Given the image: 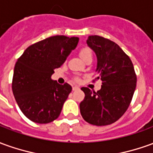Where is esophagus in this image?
I'll return each mask as SVG.
<instances>
[{"mask_svg":"<svg viewBox=\"0 0 153 153\" xmlns=\"http://www.w3.org/2000/svg\"><path fill=\"white\" fill-rule=\"evenodd\" d=\"M79 89H80V88H79L78 87H76V86H75V87H72V90L73 91H77V90H79Z\"/></svg>","mask_w":153,"mask_h":153,"instance_id":"1","label":"esophagus"}]
</instances>
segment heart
Returning a JSON list of instances; mask_svg holds the SVG:
<instances>
[{"label":"heart","instance_id":"heart-1","mask_svg":"<svg viewBox=\"0 0 153 153\" xmlns=\"http://www.w3.org/2000/svg\"><path fill=\"white\" fill-rule=\"evenodd\" d=\"M80 56L83 59L86 60L87 58L91 57L92 58V51L89 46H83L82 48H81V50L79 51ZM76 81H78V79L76 78Z\"/></svg>","mask_w":153,"mask_h":153}]
</instances>
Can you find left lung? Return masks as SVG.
Returning a JSON list of instances; mask_svg holds the SVG:
<instances>
[{
	"mask_svg": "<svg viewBox=\"0 0 153 153\" xmlns=\"http://www.w3.org/2000/svg\"><path fill=\"white\" fill-rule=\"evenodd\" d=\"M87 43L97 57L102 88L97 92L82 87L85 98L80 103L83 119L95 126H107L117 122L131 102L137 86V75L130 57L109 39L90 36Z\"/></svg>",
	"mask_w": 153,
	"mask_h": 153,
	"instance_id": "8db88e82",
	"label": "left lung"
}]
</instances>
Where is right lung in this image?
Wrapping results in <instances>:
<instances>
[{
  "label": "right lung",
  "mask_w": 153,
  "mask_h": 153,
  "mask_svg": "<svg viewBox=\"0 0 153 153\" xmlns=\"http://www.w3.org/2000/svg\"><path fill=\"white\" fill-rule=\"evenodd\" d=\"M78 37L54 36L27 47L15 65L12 91L20 109L34 123L46 124L57 118L72 88L51 76L65 62Z\"/></svg>",
  "instance_id": "obj_1"
}]
</instances>
